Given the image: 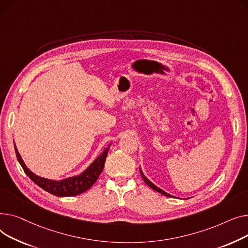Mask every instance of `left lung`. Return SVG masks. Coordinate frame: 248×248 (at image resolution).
<instances>
[{
	"instance_id": "1",
	"label": "left lung",
	"mask_w": 248,
	"mask_h": 248,
	"mask_svg": "<svg viewBox=\"0 0 248 248\" xmlns=\"http://www.w3.org/2000/svg\"><path fill=\"white\" fill-rule=\"evenodd\" d=\"M140 174H141V176H142V178H143V180H144V182L146 183L150 188H152L153 190H155V191H157V192H159V193H161V194H163V195H165V196H167V197H174V196H172V195H170V194H168L167 192H165V191H163L162 189H160L159 187H157L154 183H152L146 176L144 175V173L142 172V169H141V167H140Z\"/></svg>"
}]
</instances>
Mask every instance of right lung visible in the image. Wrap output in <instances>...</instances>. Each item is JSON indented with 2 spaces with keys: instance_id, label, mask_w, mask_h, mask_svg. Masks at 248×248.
Wrapping results in <instances>:
<instances>
[{
  "instance_id": "1",
  "label": "right lung",
  "mask_w": 248,
  "mask_h": 248,
  "mask_svg": "<svg viewBox=\"0 0 248 248\" xmlns=\"http://www.w3.org/2000/svg\"><path fill=\"white\" fill-rule=\"evenodd\" d=\"M111 144L112 143L108 144V147L105 148L104 151L102 152L82 173L78 174V175L67 177L61 180H52L36 175V174L29 169L24 163L15 143L14 146L18 161L24 169L25 173L29 176V178L33 182H35L38 186H40L42 189H44L45 191L59 197H66L79 195L88 190V189L96 182L99 175L102 173V171H103L105 160Z\"/></svg>"
}]
</instances>
